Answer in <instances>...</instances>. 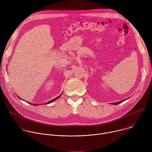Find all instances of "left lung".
Returning a JSON list of instances; mask_svg holds the SVG:
<instances>
[{
    "label": "left lung",
    "instance_id": "left-lung-1",
    "mask_svg": "<svg viewBox=\"0 0 152 152\" xmlns=\"http://www.w3.org/2000/svg\"><path fill=\"white\" fill-rule=\"evenodd\" d=\"M127 99H124V100H122V101H121V102H116V103H112L111 104H118L121 103V102H124V100H127Z\"/></svg>",
    "mask_w": 152,
    "mask_h": 152
}]
</instances>
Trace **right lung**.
Here are the masks:
<instances>
[{
	"instance_id": "obj_1",
	"label": "right lung",
	"mask_w": 152,
	"mask_h": 152,
	"mask_svg": "<svg viewBox=\"0 0 152 152\" xmlns=\"http://www.w3.org/2000/svg\"><path fill=\"white\" fill-rule=\"evenodd\" d=\"M61 95H59L58 97H56L55 99H53V100H50V101H49V102H47V103H46V104H49V103H52V102H54L55 100H57L58 98H59L60 97H61ZM29 104H33V105H34V106H37V105H38V104H32V103H29Z\"/></svg>"
}]
</instances>
